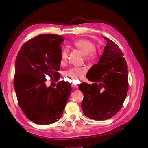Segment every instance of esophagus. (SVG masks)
<instances>
[{"label":"esophagus","mask_w":148,"mask_h":148,"mask_svg":"<svg viewBox=\"0 0 148 148\" xmlns=\"http://www.w3.org/2000/svg\"><path fill=\"white\" fill-rule=\"evenodd\" d=\"M71 86H72L74 88H75V89H78V85H76V84H73L72 85H71Z\"/></svg>","instance_id":"obj_1"}]
</instances>
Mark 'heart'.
<instances>
[{
    "mask_svg": "<svg viewBox=\"0 0 148 148\" xmlns=\"http://www.w3.org/2000/svg\"><path fill=\"white\" fill-rule=\"evenodd\" d=\"M71 46L81 51L86 60H93L97 56L96 44L91 40L86 38H81L75 40L71 43ZM69 51L66 48L62 49L60 53V60L62 64L65 63L68 59ZM86 71L84 67H73L65 71V75L72 80L82 78Z\"/></svg>",
    "mask_w": 148,
    "mask_h": 148,
    "instance_id": "obj_1",
    "label": "heart"
}]
</instances>
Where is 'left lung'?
Wrapping results in <instances>:
<instances>
[{
	"instance_id": "1",
	"label": "left lung",
	"mask_w": 148,
	"mask_h": 148,
	"mask_svg": "<svg viewBox=\"0 0 148 148\" xmlns=\"http://www.w3.org/2000/svg\"><path fill=\"white\" fill-rule=\"evenodd\" d=\"M104 38L107 41L104 51L88 71V79L95 83L79 85L83 93L82 109L85 116L95 120L114 117L122 108L128 90V66L123 53L114 42Z\"/></svg>"
}]
</instances>
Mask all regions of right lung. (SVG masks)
<instances>
[{"mask_svg":"<svg viewBox=\"0 0 148 148\" xmlns=\"http://www.w3.org/2000/svg\"><path fill=\"white\" fill-rule=\"evenodd\" d=\"M64 37L41 34L23 44L15 61L13 84L18 105L29 120L49 125L60 119L71 91L70 83L47 88L46 77L58 79Z\"/></svg>","mask_w":148,"mask_h":148,"instance_id":"obj_1","label":"right lung"}]
</instances>
